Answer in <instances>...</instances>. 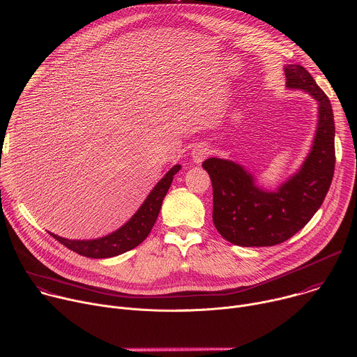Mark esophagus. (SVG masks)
<instances>
[{"instance_id":"obj_1","label":"esophagus","mask_w":357,"mask_h":357,"mask_svg":"<svg viewBox=\"0 0 357 357\" xmlns=\"http://www.w3.org/2000/svg\"><path fill=\"white\" fill-rule=\"evenodd\" d=\"M209 153H211V151H209V148H208V146L199 145V146H197V148L191 152L192 162H194V163H197V165H199V163H202V162L208 158V155H209Z\"/></svg>"}]
</instances>
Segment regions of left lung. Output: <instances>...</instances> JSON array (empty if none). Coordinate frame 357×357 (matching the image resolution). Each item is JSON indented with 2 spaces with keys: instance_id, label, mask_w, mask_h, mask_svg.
I'll use <instances>...</instances> for the list:
<instances>
[{
  "instance_id": "left-lung-1",
  "label": "left lung",
  "mask_w": 357,
  "mask_h": 357,
  "mask_svg": "<svg viewBox=\"0 0 357 357\" xmlns=\"http://www.w3.org/2000/svg\"><path fill=\"white\" fill-rule=\"evenodd\" d=\"M284 73L287 89L303 90L318 102L315 137L301 167L275 190H267L232 160L209 158L202 163L212 181L213 225L238 246H274L290 239L314 217L332 183L335 122L331 101L303 66H284Z\"/></svg>"
}]
</instances>
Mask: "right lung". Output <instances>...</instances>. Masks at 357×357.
I'll list each match as a JSON object with an SVG mask.
<instances>
[{"mask_svg": "<svg viewBox=\"0 0 357 357\" xmlns=\"http://www.w3.org/2000/svg\"><path fill=\"white\" fill-rule=\"evenodd\" d=\"M181 169L180 165L173 166L165 177L153 187L146 199L133 213L132 218L123 224L115 232L105 235L102 238L90 239V241H76L66 239L49 232L56 241L63 243L70 250H73L82 256L91 259H107L122 255L137 245H140L151 234L162 208V202L172 185L173 176Z\"/></svg>", "mask_w": 357, "mask_h": 357, "instance_id": "obj_1", "label": "right lung"}]
</instances>
